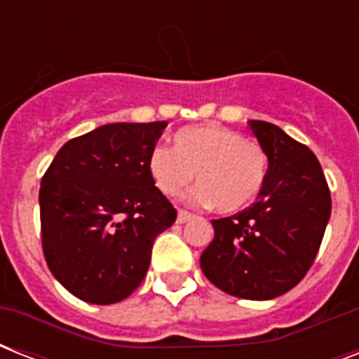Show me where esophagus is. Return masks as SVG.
Wrapping results in <instances>:
<instances>
[{
	"label": "esophagus",
	"instance_id": "34e87169",
	"mask_svg": "<svg viewBox=\"0 0 359 359\" xmlns=\"http://www.w3.org/2000/svg\"><path fill=\"white\" fill-rule=\"evenodd\" d=\"M191 216H194V214L188 212V210H182V208H180L179 214H177V224H186L188 219H191Z\"/></svg>",
	"mask_w": 359,
	"mask_h": 359
}]
</instances>
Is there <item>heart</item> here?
<instances>
[{"mask_svg": "<svg viewBox=\"0 0 359 359\" xmlns=\"http://www.w3.org/2000/svg\"><path fill=\"white\" fill-rule=\"evenodd\" d=\"M147 165L158 190L171 197L196 177L199 186L191 191V201L214 205L224 214L250 207L268 179L266 151L222 124L180 128L173 149L154 147Z\"/></svg>", "mask_w": 359, "mask_h": 359, "instance_id": "b5f03b06", "label": "heart"}]
</instances>
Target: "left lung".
Returning <instances> with one entry per match:
<instances>
[{
  "label": "left lung",
  "mask_w": 359,
  "mask_h": 359,
  "mask_svg": "<svg viewBox=\"0 0 359 359\" xmlns=\"http://www.w3.org/2000/svg\"><path fill=\"white\" fill-rule=\"evenodd\" d=\"M268 154V179L257 201L212 219L201 255L208 281L231 296L270 300L300 283L318 253L332 214L323 168L309 147L264 121H250Z\"/></svg>",
  "instance_id": "left-lung-1"
}]
</instances>
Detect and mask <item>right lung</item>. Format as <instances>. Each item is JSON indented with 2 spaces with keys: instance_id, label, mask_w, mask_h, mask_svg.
I'll list each match as a JSON object with an SVG mask.
<instances>
[{
  "instance_id": "1",
  "label": "right lung",
  "mask_w": 359,
  "mask_h": 359,
  "mask_svg": "<svg viewBox=\"0 0 359 359\" xmlns=\"http://www.w3.org/2000/svg\"><path fill=\"white\" fill-rule=\"evenodd\" d=\"M165 126L104 124L67 141L42 177V253L80 300L108 306L132 294L149 270L154 238L177 219L147 165Z\"/></svg>"
}]
</instances>
